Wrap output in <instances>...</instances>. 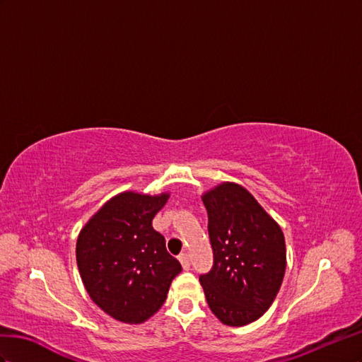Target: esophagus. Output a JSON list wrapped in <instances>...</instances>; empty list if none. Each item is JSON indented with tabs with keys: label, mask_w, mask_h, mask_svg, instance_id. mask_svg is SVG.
Segmentation results:
<instances>
[{
	"label": "esophagus",
	"mask_w": 362,
	"mask_h": 362,
	"mask_svg": "<svg viewBox=\"0 0 362 362\" xmlns=\"http://www.w3.org/2000/svg\"><path fill=\"white\" fill-rule=\"evenodd\" d=\"M179 261H180V264H182V267H183V270H189L191 259H189V255H188V253H182V255L179 256Z\"/></svg>",
	"instance_id": "obj_1"
}]
</instances>
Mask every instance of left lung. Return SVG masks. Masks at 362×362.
I'll use <instances>...</instances> for the list:
<instances>
[{"label":"left lung","instance_id":"8db88e82","mask_svg":"<svg viewBox=\"0 0 362 362\" xmlns=\"http://www.w3.org/2000/svg\"><path fill=\"white\" fill-rule=\"evenodd\" d=\"M212 268L200 274L211 311L227 326H244L272 306L286 267L279 224L240 185L223 183L203 195Z\"/></svg>","mask_w":362,"mask_h":362}]
</instances>
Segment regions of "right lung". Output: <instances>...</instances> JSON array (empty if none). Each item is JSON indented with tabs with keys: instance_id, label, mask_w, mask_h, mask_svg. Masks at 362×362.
<instances>
[{
	"instance_id": "right-lung-1",
	"label": "right lung",
	"mask_w": 362,
	"mask_h": 362,
	"mask_svg": "<svg viewBox=\"0 0 362 362\" xmlns=\"http://www.w3.org/2000/svg\"><path fill=\"white\" fill-rule=\"evenodd\" d=\"M168 194L122 192L109 200L81 229L77 265L103 311L124 323H142L159 311L180 262L165 247L151 221Z\"/></svg>"
}]
</instances>
